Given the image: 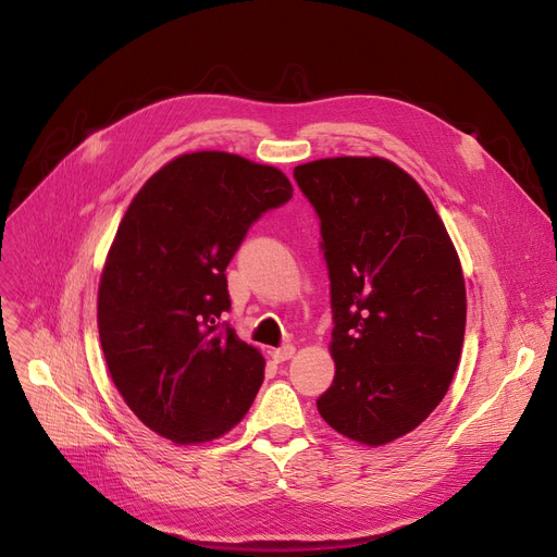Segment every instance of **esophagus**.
Listing matches in <instances>:
<instances>
[{
  "label": "esophagus",
  "mask_w": 557,
  "mask_h": 557,
  "mask_svg": "<svg viewBox=\"0 0 557 557\" xmlns=\"http://www.w3.org/2000/svg\"><path fill=\"white\" fill-rule=\"evenodd\" d=\"M294 355H296V347H294V345H282V347H277V349H271V357H273L275 363L288 361Z\"/></svg>",
  "instance_id": "34e87169"
}]
</instances>
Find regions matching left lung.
Instances as JSON below:
<instances>
[{"mask_svg": "<svg viewBox=\"0 0 557 557\" xmlns=\"http://www.w3.org/2000/svg\"><path fill=\"white\" fill-rule=\"evenodd\" d=\"M313 205L327 271L336 376L315 406L368 447L397 441L443 401L465 338L458 252L424 189L384 158L294 169Z\"/></svg>", "mask_w": 557, "mask_h": 557, "instance_id": "left-lung-1", "label": "left lung"}]
</instances>
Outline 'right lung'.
<instances>
[{
  "instance_id": "add662e5",
  "label": "right lung",
  "mask_w": 557,
  "mask_h": 557,
  "mask_svg": "<svg viewBox=\"0 0 557 557\" xmlns=\"http://www.w3.org/2000/svg\"><path fill=\"white\" fill-rule=\"evenodd\" d=\"M290 196L286 175L223 151L185 153L137 191L99 282L103 357L131 411L175 445L237 426L263 357L230 325L225 269L248 227Z\"/></svg>"
}]
</instances>
